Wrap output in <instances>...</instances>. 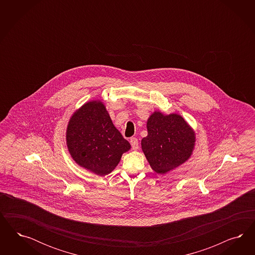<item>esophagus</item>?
<instances>
[{
  "label": "esophagus",
  "instance_id": "34e87169",
  "mask_svg": "<svg viewBox=\"0 0 255 255\" xmlns=\"http://www.w3.org/2000/svg\"><path fill=\"white\" fill-rule=\"evenodd\" d=\"M130 143H131V146L133 150L138 149L139 145L138 140H137V138H135V137H131V140H130Z\"/></svg>",
  "mask_w": 255,
  "mask_h": 255
}]
</instances>
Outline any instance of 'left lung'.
<instances>
[{"mask_svg": "<svg viewBox=\"0 0 255 255\" xmlns=\"http://www.w3.org/2000/svg\"><path fill=\"white\" fill-rule=\"evenodd\" d=\"M147 129L141 147L156 173L166 174L191 157L195 133L180 115H163L155 111L147 120Z\"/></svg>", "mask_w": 255, "mask_h": 255, "instance_id": "left-lung-1", "label": "left lung"}]
</instances>
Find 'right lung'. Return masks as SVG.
I'll list each match as a JSON object with an SVG mask.
<instances>
[{
    "mask_svg": "<svg viewBox=\"0 0 255 255\" xmlns=\"http://www.w3.org/2000/svg\"><path fill=\"white\" fill-rule=\"evenodd\" d=\"M66 143L74 161L99 176L111 173L124 152L131 148L100 101L88 102L73 114Z\"/></svg>",
    "mask_w": 255,
    "mask_h": 255,
    "instance_id": "obj_1",
    "label": "right lung"
}]
</instances>
